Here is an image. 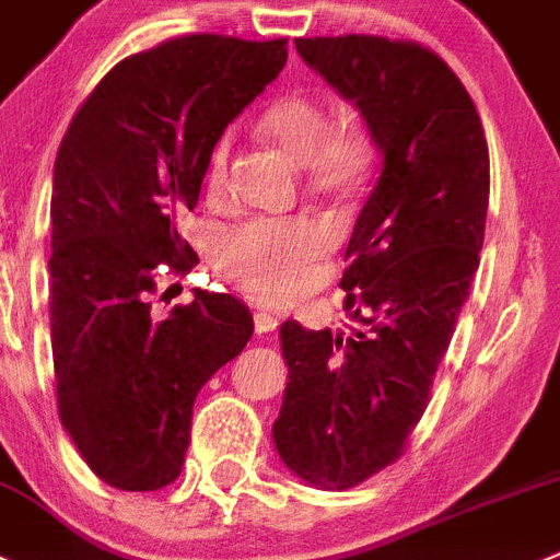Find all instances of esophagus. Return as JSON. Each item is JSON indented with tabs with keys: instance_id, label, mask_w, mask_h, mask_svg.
<instances>
[{
	"instance_id": "esophagus-1",
	"label": "esophagus",
	"mask_w": 560,
	"mask_h": 560,
	"mask_svg": "<svg viewBox=\"0 0 560 560\" xmlns=\"http://www.w3.org/2000/svg\"><path fill=\"white\" fill-rule=\"evenodd\" d=\"M253 322H255V332L266 335V332H271V329H277V324H280V313L258 311L253 316Z\"/></svg>"
}]
</instances>
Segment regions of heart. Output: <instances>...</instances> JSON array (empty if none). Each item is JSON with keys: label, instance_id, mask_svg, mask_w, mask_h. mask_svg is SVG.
<instances>
[{"label": "heart", "instance_id": "heart-1", "mask_svg": "<svg viewBox=\"0 0 560 560\" xmlns=\"http://www.w3.org/2000/svg\"><path fill=\"white\" fill-rule=\"evenodd\" d=\"M260 129L307 170L313 191L340 195L360 184L371 164V142L354 124H332L313 95L294 93L277 101ZM231 137L214 142L206 162L203 189L220 200L228 186ZM327 253V233L311 220H249L217 244V264L238 289L260 300H283L305 285L316 260Z\"/></svg>", "mask_w": 560, "mask_h": 560}]
</instances>
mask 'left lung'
Wrapping results in <instances>:
<instances>
[{
	"instance_id": "obj_1",
	"label": "left lung",
	"mask_w": 560,
	"mask_h": 560,
	"mask_svg": "<svg viewBox=\"0 0 560 560\" xmlns=\"http://www.w3.org/2000/svg\"><path fill=\"white\" fill-rule=\"evenodd\" d=\"M296 51L360 109L382 153L340 277L369 332L280 327L277 454L313 487L349 489L404 454L429 407L483 247L489 148L465 84L425 46L340 35L300 37Z\"/></svg>"
}]
</instances>
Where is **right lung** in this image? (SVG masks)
<instances>
[{
    "instance_id": "right-lung-1",
    "label": "right lung",
    "mask_w": 560,
    "mask_h": 560,
    "mask_svg": "<svg viewBox=\"0 0 560 560\" xmlns=\"http://www.w3.org/2000/svg\"><path fill=\"white\" fill-rule=\"evenodd\" d=\"M285 37L180 35L117 62L73 115L51 191L49 313L57 407L90 470L115 489L178 478L200 387L253 338L231 294L195 291L153 322L162 264L197 255L178 214L233 117L289 60Z\"/></svg>"
}]
</instances>
